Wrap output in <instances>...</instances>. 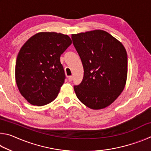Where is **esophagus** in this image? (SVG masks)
<instances>
[{
    "instance_id": "esophagus-1",
    "label": "esophagus",
    "mask_w": 151,
    "mask_h": 151,
    "mask_svg": "<svg viewBox=\"0 0 151 151\" xmlns=\"http://www.w3.org/2000/svg\"><path fill=\"white\" fill-rule=\"evenodd\" d=\"M73 79V77L72 76H68V81H69V82L72 81Z\"/></svg>"
}]
</instances>
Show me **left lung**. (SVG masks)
I'll use <instances>...</instances> for the list:
<instances>
[{"mask_svg":"<svg viewBox=\"0 0 151 151\" xmlns=\"http://www.w3.org/2000/svg\"><path fill=\"white\" fill-rule=\"evenodd\" d=\"M84 68L83 81L74 86L81 103L92 109L109 106L123 91L127 77V51L104 30L72 35Z\"/></svg>","mask_w":151,"mask_h":151,"instance_id":"8db88e82","label":"left lung"}]
</instances>
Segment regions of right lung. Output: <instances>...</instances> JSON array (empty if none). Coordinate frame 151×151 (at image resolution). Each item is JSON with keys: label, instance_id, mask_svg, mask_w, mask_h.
Masks as SVG:
<instances>
[{"label": "right lung", "instance_id": "add662e5", "mask_svg": "<svg viewBox=\"0 0 151 151\" xmlns=\"http://www.w3.org/2000/svg\"><path fill=\"white\" fill-rule=\"evenodd\" d=\"M71 43L68 35L42 32L20 48L15 78L20 94L29 103L43 106L57 98L66 78L60 57Z\"/></svg>", "mask_w": 151, "mask_h": 151}]
</instances>
